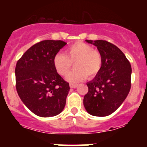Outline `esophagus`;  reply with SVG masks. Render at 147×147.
I'll return each mask as SVG.
<instances>
[{
	"mask_svg": "<svg viewBox=\"0 0 147 147\" xmlns=\"http://www.w3.org/2000/svg\"><path fill=\"white\" fill-rule=\"evenodd\" d=\"M78 86V84H75V83H69V87L71 88H76Z\"/></svg>",
	"mask_w": 147,
	"mask_h": 147,
	"instance_id": "esophagus-1",
	"label": "esophagus"
}]
</instances>
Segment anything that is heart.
Masks as SVG:
<instances>
[{"label": "heart", "instance_id": "1", "mask_svg": "<svg viewBox=\"0 0 147 147\" xmlns=\"http://www.w3.org/2000/svg\"><path fill=\"white\" fill-rule=\"evenodd\" d=\"M74 63L75 69L66 77L67 81L78 82L86 79L88 75L93 78L102 68V57L100 52L91 45L82 42L72 44L65 50V55L57 53L53 58L56 72L61 76L68 73Z\"/></svg>", "mask_w": 147, "mask_h": 147}]
</instances>
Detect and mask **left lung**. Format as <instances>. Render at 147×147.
Instances as JSON below:
<instances>
[{
	"mask_svg": "<svg viewBox=\"0 0 147 147\" xmlns=\"http://www.w3.org/2000/svg\"><path fill=\"white\" fill-rule=\"evenodd\" d=\"M86 42L97 47L102 57V68L95 78L87 83L88 92L83 104L90 115L106 117L121 106L131 88V67L124 53L106 40Z\"/></svg>",
	"mask_w": 147,
	"mask_h": 147,
	"instance_id": "1",
	"label": "left lung"
}]
</instances>
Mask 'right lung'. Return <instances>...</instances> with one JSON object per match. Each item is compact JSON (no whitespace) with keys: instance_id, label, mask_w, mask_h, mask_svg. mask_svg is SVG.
<instances>
[{"instance_id":"add662e5","label":"right lung","mask_w":147,"mask_h":147,"mask_svg":"<svg viewBox=\"0 0 147 147\" xmlns=\"http://www.w3.org/2000/svg\"><path fill=\"white\" fill-rule=\"evenodd\" d=\"M66 44L62 40L41 41L30 47L16 64L18 94L28 109L39 117L56 116L66 104L69 83L53 65L55 55Z\"/></svg>"}]
</instances>
